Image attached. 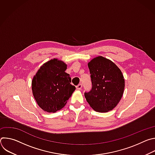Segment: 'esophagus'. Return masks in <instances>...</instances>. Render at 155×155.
Instances as JSON below:
<instances>
[{
  "mask_svg": "<svg viewBox=\"0 0 155 155\" xmlns=\"http://www.w3.org/2000/svg\"><path fill=\"white\" fill-rule=\"evenodd\" d=\"M81 87H82V84H81V83L78 84L77 86V90H81Z\"/></svg>",
  "mask_w": 155,
  "mask_h": 155,
  "instance_id": "34e87169",
  "label": "esophagus"
}]
</instances>
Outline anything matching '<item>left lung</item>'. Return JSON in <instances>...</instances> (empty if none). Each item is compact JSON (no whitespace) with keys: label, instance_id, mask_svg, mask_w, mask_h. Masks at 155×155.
<instances>
[{"label":"left lung","instance_id":"obj_1","mask_svg":"<svg viewBox=\"0 0 155 155\" xmlns=\"http://www.w3.org/2000/svg\"><path fill=\"white\" fill-rule=\"evenodd\" d=\"M92 89L84 93L90 106L99 112L113 110L120 102L124 89V79L120 69L111 61L98 56L88 63Z\"/></svg>","mask_w":155,"mask_h":155}]
</instances>
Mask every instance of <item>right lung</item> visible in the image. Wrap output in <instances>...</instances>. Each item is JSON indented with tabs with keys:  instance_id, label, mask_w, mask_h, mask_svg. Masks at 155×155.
I'll return each mask as SVG.
<instances>
[{
	"instance_id": "right-lung-1",
	"label": "right lung",
	"mask_w": 155,
	"mask_h": 155,
	"mask_svg": "<svg viewBox=\"0 0 155 155\" xmlns=\"http://www.w3.org/2000/svg\"><path fill=\"white\" fill-rule=\"evenodd\" d=\"M67 65L53 59L44 64L32 81L34 97L39 107L47 112L61 109L75 90L70 75L65 72Z\"/></svg>"
}]
</instances>
